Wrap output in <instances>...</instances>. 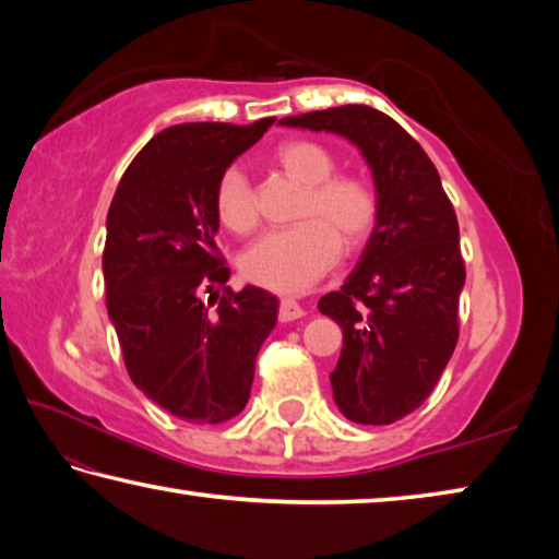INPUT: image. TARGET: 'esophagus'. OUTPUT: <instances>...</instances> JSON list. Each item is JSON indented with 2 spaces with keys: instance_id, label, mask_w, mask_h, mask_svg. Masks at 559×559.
<instances>
[{
  "instance_id": "esophagus-1",
  "label": "esophagus",
  "mask_w": 559,
  "mask_h": 559,
  "mask_svg": "<svg viewBox=\"0 0 559 559\" xmlns=\"http://www.w3.org/2000/svg\"><path fill=\"white\" fill-rule=\"evenodd\" d=\"M306 316V310L300 308V302L290 300V298H283L281 300V308H278V320L281 323H293V320H298Z\"/></svg>"
}]
</instances>
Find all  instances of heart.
Here are the masks:
<instances>
[{"label":"heart","mask_w":559,"mask_h":559,"mask_svg":"<svg viewBox=\"0 0 559 559\" xmlns=\"http://www.w3.org/2000/svg\"><path fill=\"white\" fill-rule=\"evenodd\" d=\"M273 159L283 175L306 187L296 210L302 222L251 243L241 257V273L269 290L302 293L337 261L340 241L347 251L367 241L380 200L365 177L335 175V155L313 140H286L273 150ZM214 210L234 234H249L259 224L253 189L239 167L226 169L216 182Z\"/></svg>","instance_id":"b5f03b06"}]
</instances>
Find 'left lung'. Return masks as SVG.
I'll list each match as a JSON object with an SVG mask.
<instances>
[{"label":"left lung","mask_w":559,"mask_h":559,"mask_svg":"<svg viewBox=\"0 0 559 559\" xmlns=\"http://www.w3.org/2000/svg\"><path fill=\"white\" fill-rule=\"evenodd\" d=\"M281 126L343 135L372 169L377 224L343 288L318 310L343 328L330 372L337 409L355 424H394L427 400L456 347L466 283L456 214L429 155L382 110L340 106Z\"/></svg>","instance_id":"8db88e82"}]
</instances>
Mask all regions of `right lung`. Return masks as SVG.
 Listing matches in <instances>:
<instances>
[{
    "mask_svg": "<svg viewBox=\"0 0 559 559\" xmlns=\"http://www.w3.org/2000/svg\"><path fill=\"white\" fill-rule=\"evenodd\" d=\"M273 120L165 128L132 159L110 202L108 318L130 380L185 421L222 424L243 409L257 355L276 328L278 298L263 288H224L210 296L216 308L202 298L229 281L214 243L216 182Z\"/></svg>",
    "mask_w": 559,
    "mask_h": 559,
    "instance_id": "1",
    "label": "right lung"
}]
</instances>
